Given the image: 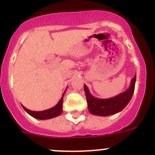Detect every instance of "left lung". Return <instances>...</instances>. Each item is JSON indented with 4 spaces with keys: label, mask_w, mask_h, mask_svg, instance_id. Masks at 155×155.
<instances>
[{
    "label": "left lung",
    "mask_w": 155,
    "mask_h": 155,
    "mask_svg": "<svg viewBox=\"0 0 155 155\" xmlns=\"http://www.w3.org/2000/svg\"><path fill=\"white\" fill-rule=\"evenodd\" d=\"M137 76L131 79L129 88L125 91L107 99H99L94 97L89 91L86 85H84L87 109L91 114L98 116H109L122 111L130 101L135 88Z\"/></svg>",
    "instance_id": "obj_1"
}]
</instances>
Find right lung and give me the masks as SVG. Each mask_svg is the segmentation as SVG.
Returning <instances> with one entry per match:
<instances>
[{"mask_svg":"<svg viewBox=\"0 0 155 155\" xmlns=\"http://www.w3.org/2000/svg\"><path fill=\"white\" fill-rule=\"evenodd\" d=\"M65 91H66V90H65ZM65 91L62 94L61 98L58 101V103L54 107L51 108V109H48L43 111H37H37H31L30 109H28L27 108L25 107L22 105H21V107H22V108L25 109V111L26 112H28L30 115H31L34 118H37V119L47 120L50 119V118H55V117L58 116V115H60L62 113V104H63V98Z\"/></svg>","mask_w":155,"mask_h":155,"instance_id":"add662e5","label":"right lung"}]
</instances>
